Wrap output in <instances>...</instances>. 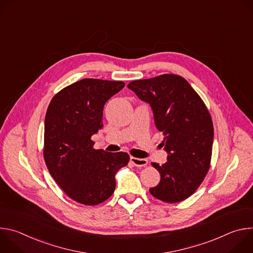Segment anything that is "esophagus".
Masks as SVG:
<instances>
[{
    "label": "esophagus",
    "mask_w": 253,
    "mask_h": 253,
    "mask_svg": "<svg viewBox=\"0 0 253 253\" xmlns=\"http://www.w3.org/2000/svg\"><path fill=\"white\" fill-rule=\"evenodd\" d=\"M130 161L137 167H142V166H146L148 163V160L145 158H135V157H131Z\"/></svg>",
    "instance_id": "34e87169"
}]
</instances>
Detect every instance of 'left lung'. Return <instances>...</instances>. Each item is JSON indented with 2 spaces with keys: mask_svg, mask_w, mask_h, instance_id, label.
<instances>
[{
  "mask_svg": "<svg viewBox=\"0 0 253 253\" xmlns=\"http://www.w3.org/2000/svg\"><path fill=\"white\" fill-rule=\"evenodd\" d=\"M151 107L155 126L164 134L167 162L152 165L160 182L149 189L164 202H180L192 195L208 172L213 144V124L207 108L182 77L164 74L128 85Z\"/></svg>",
  "mask_w": 253,
  "mask_h": 253,
  "instance_id": "8db88e82",
  "label": "left lung"
}]
</instances>
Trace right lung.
Returning <instances> with one entry per match:
<instances>
[{
  "label": "right lung",
  "instance_id": "right-lung-1",
  "mask_svg": "<svg viewBox=\"0 0 253 253\" xmlns=\"http://www.w3.org/2000/svg\"><path fill=\"white\" fill-rule=\"evenodd\" d=\"M125 83L83 79L56 94L45 117L44 158L57 184L73 200L97 205L116 187L117 171L129 162L125 152L93 149L91 137L103 127V108Z\"/></svg>",
  "mask_w": 253,
  "mask_h": 253
}]
</instances>
